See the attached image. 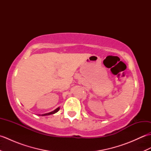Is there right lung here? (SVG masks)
<instances>
[{
    "label": "right lung",
    "mask_w": 151,
    "mask_h": 151,
    "mask_svg": "<svg viewBox=\"0 0 151 151\" xmlns=\"http://www.w3.org/2000/svg\"><path fill=\"white\" fill-rule=\"evenodd\" d=\"M59 110H60V108H58L56 109V110H54L52 111L49 112V113H47V114H43V115H43V116H44V115H50V114H55V113H56V112L58 111Z\"/></svg>",
    "instance_id": "1"
}]
</instances>
